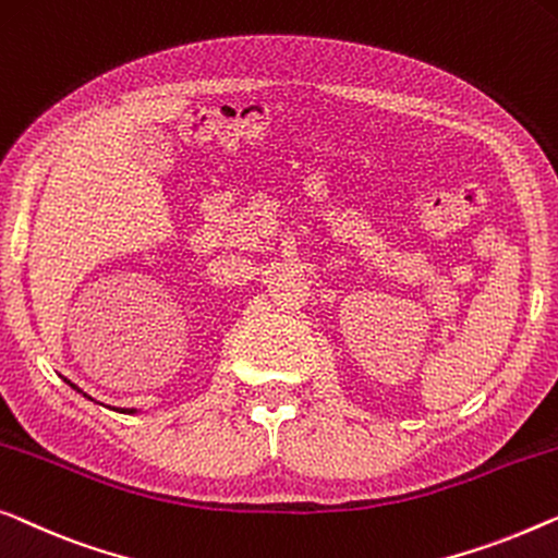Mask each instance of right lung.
I'll list each match as a JSON object with an SVG mask.
<instances>
[{
	"instance_id": "right-lung-1",
	"label": "right lung",
	"mask_w": 558,
	"mask_h": 558,
	"mask_svg": "<svg viewBox=\"0 0 558 558\" xmlns=\"http://www.w3.org/2000/svg\"><path fill=\"white\" fill-rule=\"evenodd\" d=\"M68 385H70V387H72V390H77V392H80V395H83V398H87V400H93V398H90V395H85V392H83V390H80V387H77V385H75V383H70V379H68Z\"/></svg>"
}]
</instances>
